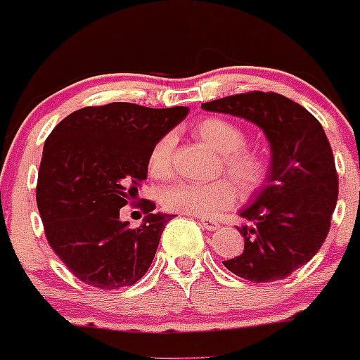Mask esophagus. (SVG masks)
<instances>
[{
  "mask_svg": "<svg viewBox=\"0 0 360 360\" xmlns=\"http://www.w3.org/2000/svg\"><path fill=\"white\" fill-rule=\"evenodd\" d=\"M200 226L207 231H214L219 228V223H217V221H212V219H200Z\"/></svg>",
  "mask_w": 360,
  "mask_h": 360,
  "instance_id": "esophagus-1",
  "label": "esophagus"
}]
</instances>
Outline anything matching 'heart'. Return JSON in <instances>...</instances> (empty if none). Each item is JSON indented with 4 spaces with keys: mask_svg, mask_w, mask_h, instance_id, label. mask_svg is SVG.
<instances>
[{
    "mask_svg": "<svg viewBox=\"0 0 360 360\" xmlns=\"http://www.w3.org/2000/svg\"><path fill=\"white\" fill-rule=\"evenodd\" d=\"M193 130L203 143L221 155L224 170L237 183L242 193H252L264 183L270 163L259 151L242 148L245 143V134L240 127L224 118L209 116L202 118ZM172 143V137L165 136L151 150L148 169L155 177L169 176ZM235 198H237V190L228 179H217L210 183L181 181L165 190L162 203L165 209L174 212L207 217L214 216L219 209L233 203Z\"/></svg>",
    "mask_w": 360,
    "mask_h": 360,
    "instance_id": "heart-1",
    "label": "heart"
}]
</instances>
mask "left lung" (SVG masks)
<instances>
[{
  "label": "left lung",
  "mask_w": 360,
  "mask_h": 360,
  "mask_svg": "<svg viewBox=\"0 0 360 360\" xmlns=\"http://www.w3.org/2000/svg\"><path fill=\"white\" fill-rule=\"evenodd\" d=\"M205 111L224 112L254 123L270 144L264 183L238 216L245 245L224 266L261 284L289 277L322 248L338 200V174L331 144L319 120L275 92H249L203 103Z\"/></svg>",
  "instance_id": "8db88e82"
}]
</instances>
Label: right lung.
I'll list each match as a JSON object with an SVG mask.
<instances>
[{"label": "right lung", "instance_id": "add662e5", "mask_svg": "<svg viewBox=\"0 0 360 360\" xmlns=\"http://www.w3.org/2000/svg\"><path fill=\"white\" fill-rule=\"evenodd\" d=\"M190 110L130 103L90 106L66 116L46 139L36 203L50 248L75 277L99 289L132 285L151 266L172 214L146 212L139 228L120 209L139 193L151 150Z\"/></svg>", "mask_w": 360, "mask_h": 360}]
</instances>
